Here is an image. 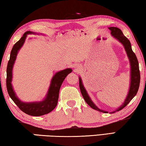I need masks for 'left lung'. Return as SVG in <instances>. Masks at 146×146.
Instances as JSON below:
<instances>
[{
    "mask_svg": "<svg viewBox=\"0 0 146 146\" xmlns=\"http://www.w3.org/2000/svg\"><path fill=\"white\" fill-rule=\"evenodd\" d=\"M109 30L111 31V34L112 35L114 39H116L117 40H118L120 43L123 45L124 47V49L126 52L127 56L128 57L129 61L130 63V85H129V89L128 94L126 96L125 100L122 104L121 105L120 107H118L116 110L109 112V113H114L116 111H119L123 109L129 103L131 100H132L135 95L137 94L138 92V88H139L140 85V71H139V65H138V61L136 56L135 54L134 53L132 50V48H131V44L129 41V40L126 37L125 35L123 34L122 32L120 29L116 27H109L108 28ZM79 82H80V88L81 92L83 96V98L85 100V102L89 106L92 108L93 109L96 110L98 111L102 112V113H108V111H104V110L100 109L92 101L90 97L88 94V93L86 90L85 88L83 86L82 80L80 76L79 77Z\"/></svg>",
    "mask_w": 146,
    "mask_h": 146,
    "instance_id": "1",
    "label": "left lung"
}]
</instances>
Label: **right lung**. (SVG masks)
Instances as JSON below:
<instances>
[{"instance_id":"1","label":"right lung","mask_w":146,"mask_h":146,"mask_svg":"<svg viewBox=\"0 0 146 146\" xmlns=\"http://www.w3.org/2000/svg\"><path fill=\"white\" fill-rule=\"evenodd\" d=\"M29 34L43 35L42 33L28 31L24 33L23 36L21 38L20 40H18L14 44L11 51L10 57H9L8 66H7L6 87L9 97L21 111L31 116H39L49 113L50 112H51L52 110L56 108L57 102H58L59 93L61 86L66 76L68 74L71 73L72 70L70 68H68L64 70L57 72L55 74L51 80L50 85L49 86L46 94L44 99L41 101L32 102H24L21 101L17 96L13 88L12 83H11L13 78V68L16 60L17 56L21 47L25 43L27 35Z\"/></svg>"}]
</instances>
